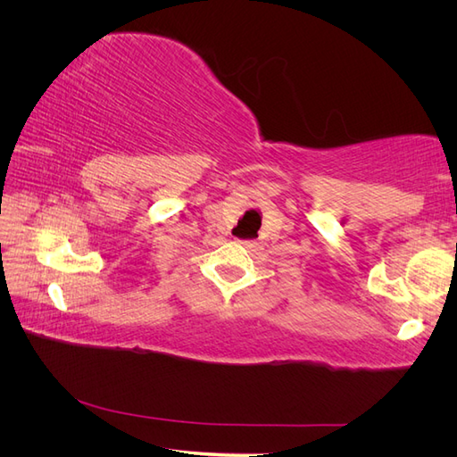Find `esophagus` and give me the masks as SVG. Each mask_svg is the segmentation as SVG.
Instances as JSON below:
<instances>
[{"label":"esophagus","instance_id":"34e87169","mask_svg":"<svg viewBox=\"0 0 457 457\" xmlns=\"http://www.w3.org/2000/svg\"><path fill=\"white\" fill-rule=\"evenodd\" d=\"M242 244H244L245 247H253V245H255V242H252V240H242Z\"/></svg>","mask_w":457,"mask_h":457}]
</instances>
